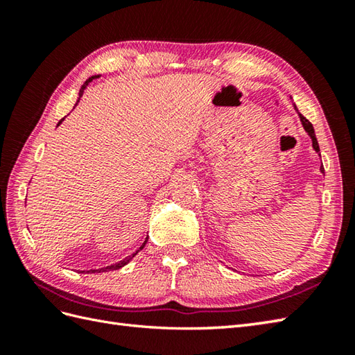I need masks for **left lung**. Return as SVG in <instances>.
Returning a JSON list of instances; mask_svg holds the SVG:
<instances>
[{
	"mask_svg": "<svg viewBox=\"0 0 355 355\" xmlns=\"http://www.w3.org/2000/svg\"><path fill=\"white\" fill-rule=\"evenodd\" d=\"M294 108H296V107H294ZM296 110H297V108H296ZM299 117H300V122H302V125H304V128H305V131L308 132V135H310L311 140H313V148L315 149V153H319V143H318V139H315L314 128H313L311 122H310V120H306L302 114H299ZM323 171H325V169H323V166H320V172L325 173Z\"/></svg>",
	"mask_w": 355,
	"mask_h": 355,
	"instance_id": "obj_1",
	"label": "left lung"
}]
</instances>
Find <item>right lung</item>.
<instances>
[{
	"label": "right lung",
	"mask_w": 355,
	"mask_h": 355,
	"mask_svg": "<svg viewBox=\"0 0 355 355\" xmlns=\"http://www.w3.org/2000/svg\"><path fill=\"white\" fill-rule=\"evenodd\" d=\"M96 78H99V76H92V78H88V79L85 80V84L80 87V92H79V99H78L76 105L79 103V101H80V97H82V94H84V89H85V88L88 87V84H89V82H92V80H93V79H96ZM64 119H65V117H64ZM64 119H61V120H59V123H58V126L62 123V120H64ZM145 244H146V241H145V243H143V244H141V247L139 248V250H137V252H140V250H141V248H143V247H145ZM137 252H135V253H132L131 256H128V258H125L123 261H120V262H117V263H112V266H108V267H103V268H99V270H89V271H93V273H94V271H97V273H102V271H111V270H119V268H122L123 266H126V263H128V262H130V261H131V259L134 258V256H135V254H137ZM89 271H88V273H89ZM82 273H84V271H82Z\"/></svg>",
	"instance_id": "1"
}]
</instances>
